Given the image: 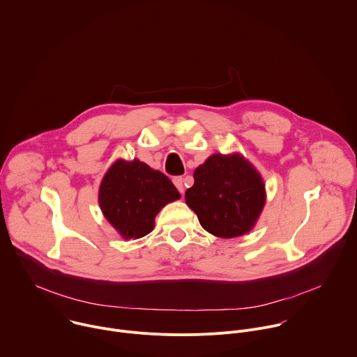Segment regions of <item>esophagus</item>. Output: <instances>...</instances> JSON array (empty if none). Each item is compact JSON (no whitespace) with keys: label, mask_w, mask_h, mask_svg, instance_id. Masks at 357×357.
I'll use <instances>...</instances> for the list:
<instances>
[{"label":"esophagus","mask_w":357,"mask_h":357,"mask_svg":"<svg viewBox=\"0 0 357 357\" xmlns=\"http://www.w3.org/2000/svg\"><path fill=\"white\" fill-rule=\"evenodd\" d=\"M173 183H174V185L177 187V190L183 194L184 192V190H185V185H184V178L183 177H180V176H177V177H173Z\"/></svg>","instance_id":"1"}]
</instances>
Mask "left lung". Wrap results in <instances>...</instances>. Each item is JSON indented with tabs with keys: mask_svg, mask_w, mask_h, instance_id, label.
<instances>
[{
	"mask_svg": "<svg viewBox=\"0 0 357 357\" xmlns=\"http://www.w3.org/2000/svg\"><path fill=\"white\" fill-rule=\"evenodd\" d=\"M185 202L206 231L233 238L254 227L265 205V184L240 153H218L195 169Z\"/></svg>",
	"mask_w": 357,
	"mask_h": 357,
	"instance_id": "1",
	"label": "left lung"
}]
</instances>
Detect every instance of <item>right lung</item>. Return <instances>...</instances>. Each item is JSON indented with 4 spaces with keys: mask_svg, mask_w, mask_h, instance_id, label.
<instances>
[{
    "mask_svg": "<svg viewBox=\"0 0 357 357\" xmlns=\"http://www.w3.org/2000/svg\"><path fill=\"white\" fill-rule=\"evenodd\" d=\"M180 198L170 178L146 163L119 159L105 174L99 205L109 223L124 238H141L152 231L155 218Z\"/></svg>",
    "mask_w": 357,
    "mask_h": 357,
    "instance_id": "obj_1",
    "label": "right lung"
}]
</instances>
